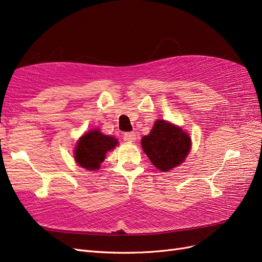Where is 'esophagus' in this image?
Masks as SVG:
<instances>
[{"label": "esophagus", "instance_id": "esophagus-1", "mask_svg": "<svg viewBox=\"0 0 262 262\" xmlns=\"http://www.w3.org/2000/svg\"><path fill=\"white\" fill-rule=\"evenodd\" d=\"M123 139H124V141L134 142V141L137 140V134L134 133V132H125Z\"/></svg>", "mask_w": 262, "mask_h": 262}]
</instances>
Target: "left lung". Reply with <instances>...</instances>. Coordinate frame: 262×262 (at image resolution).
Listing matches in <instances>:
<instances>
[{
    "instance_id": "1",
    "label": "left lung",
    "mask_w": 262,
    "mask_h": 262,
    "mask_svg": "<svg viewBox=\"0 0 262 262\" xmlns=\"http://www.w3.org/2000/svg\"><path fill=\"white\" fill-rule=\"evenodd\" d=\"M141 144L158 170L168 171L185 161L191 147V139L180 126L157 120L148 136L142 138Z\"/></svg>"
}]
</instances>
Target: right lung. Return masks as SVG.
<instances>
[{
  "label": "right lung",
  "mask_w": 262,
  "mask_h": 262,
  "mask_svg": "<svg viewBox=\"0 0 262 262\" xmlns=\"http://www.w3.org/2000/svg\"><path fill=\"white\" fill-rule=\"evenodd\" d=\"M118 141L110 136H105L98 129L86 132L77 141L74 150L75 162L81 167L89 170H96L104 162L107 152L114 149Z\"/></svg>",
  "instance_id": "obj_1"
}]
</instances>
